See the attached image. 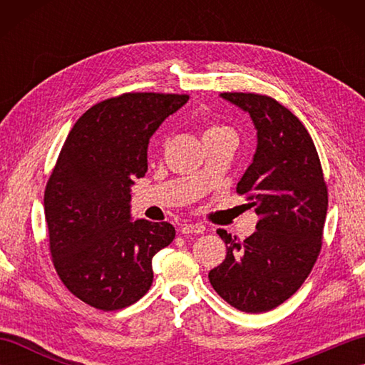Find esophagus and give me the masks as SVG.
<instances>
[{"label":"esophagus","instance_id":"1","mask_svg":"<svg viewBox=\"0 0 365 365\" xmlns=\"http://www.w3.org/2000/svg\"><path fill=\"white\" fill-rule=\"evenodd\" d=\"M205 230L204 226H200V224H185V226L180 229L182 235H190V234H202Z\"/></svg>","mask_w":365,"mask_h":365}]
</instances>
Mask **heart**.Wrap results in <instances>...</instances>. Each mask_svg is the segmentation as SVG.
Segmentation results:
<instances>
[{"instance_id":"obj_1","label":"heart","mask_w":365,"mask_h":365,"mask_svg":"<svg viewBox=\"0 0 365 365\" xmlns=\"http://www.w3.org/2000/svg\"><path fill=\"white\" fill-rule=\"evenodd\" d=\"M204 136H230V138H235V130L229 127V125H224V123L212 122V123H208V125H207Z\"/></svg>"}]
</instances>
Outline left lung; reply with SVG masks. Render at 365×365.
<instances>
[{"mask_svg": "<svg viewBox=\"0 0 365 365\" xmlns=\"http://www.w3.org/2000/svg\"><path fill=\"white\" fill-rule=\"evenodd\" d=\"M250 113L257 150L237 185L259 215L243 242L224 229L226 259L208 273L220 297L238 311L268 312L297 292L322 250L328 187L311 135L284 105L252 92H222Z\"/></svg>", "mask_w": 365, "mask_h": 365, "instance_id": "left-lung-1", "label": "left lung"}]
</instances>
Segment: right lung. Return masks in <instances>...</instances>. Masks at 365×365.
Listing matches in <instances>:
<instances>
[{
	"label": "right lung",
	"instance_id": "1",
	"mask_svg": "<svg viewBox=\"0 0 365 365\" xmlns=\"http://www.w3.org/2000/svg\"><path fill=\"white\" fill-rule=\"evenodd\" d=\"M188 98L127 92L89 108L46 182L53 265L76 298L100 311L141 299L153 281V255L175 237L166 221H131L130 187L147 173L150 136Z\"/></svg>",
	"mask_w": 365,
	"mask_h": 365
}]
</instances>
